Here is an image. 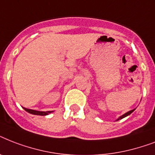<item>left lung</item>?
Returning <instances> with one entry per match:
<instances>
[{"label": "left lung", "instance_id": "1", "mask_svg": "<svg viewBox=\"0 0 155 155\" xmlns=\"http://www.w3.org/2000/svg\"><path fill=\"white\" fill-rule=\"evenodd\" d=\"M135 109H136V108H134V109H132V110L129 111V112H127V113H125V114H123V115H121V116H120V117H118L117 119V120H116V121H117V120H120V119H122V118L125 117H127V116L130 115V114H131V113H132L133 112H134V111L135 110Z\"/></svg>", "mask_w": 155, "mask_h": 155}]
</instances>
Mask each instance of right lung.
I'll list each match as a JSON object with an SVG mask.
<instances>
[{"label":"right lung","instance_id":"right-lung-1","mask_svg":"<svg viewBox=\"0 0 155 155\" xmlns=\"http://www.w3.org/2000/svg\"><path fill=\"white\" fill-rule=\"evenodd\" d=\"M26 112H28L29 113H31V114H34V115H39V116H46L48 115L49 113H52L53 111H47V112H43V111H37V110H33V109H29V108H24Z\"/></svg>","mask_w":155,"mask_h":155}]
</instances>
